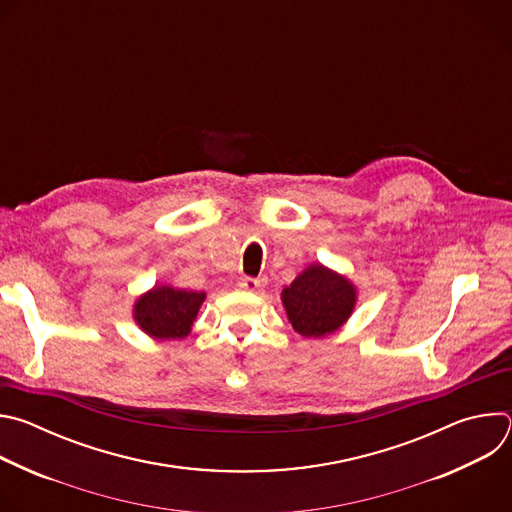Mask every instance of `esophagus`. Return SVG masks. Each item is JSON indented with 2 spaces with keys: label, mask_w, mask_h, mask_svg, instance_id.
I'll list each match as a JSON object with an SVG mask.
<instances>
[{
  "label": "esophagus",
  "mask_w": 512,
  "mask_h": 512,
  "mask_svg": "<svg viewBox=\"0 0 512 512\" xmlns=\"http://www.w3.org/2000/svg\"><path fill=\"white\" fill-rule=\"evenodd\" d=\"M267 281L261 277V279H253V277H243L241 281H239V287L241 289H245V291H257V289H261L263 285H265Z\"/></svg>",
  "instance_id": "esophagus-1"
}]
</instances>
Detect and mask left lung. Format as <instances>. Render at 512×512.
Listing matches in <instances>:
<instances>
[{
    "label": "left lung",
    "instance_id": "left-lung-1",
    "mask_svg": "<svg viewBox=\"0 0 512 512\" xmlns=\"http://www.w3.org/2000/svg\"><path fill=\"white\" fill-rule=\"evenodd\" d=\"M356 300V285L322 263H310L281 291L291 328L306 338H324L340 330L352 316Z\"/></svg>",
    "mask_w": 512,
    "mask_h": 512
}]
</instances>
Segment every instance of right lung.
<instances>
[{
	"instance_id": "add662e5",
	"label": "right lung",
	"mask_w": 512,
	"mask_h": 512,
	"mask_svg": "<svg viewBox=\"0 0 512 512\" xmlns=\"http://www.w3.org/2000/svg\"><path fill=\"white\" fill-rule=\"evenodd\" d=\"M204 300V291L154 285L137 296L133 320L143 334L154 340H182L192 332V324Z\"/></svg>"
}]
</instances>
